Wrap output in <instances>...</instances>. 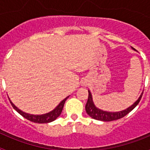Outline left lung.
Instances as JSON below:
<instances>
[{
    "label": "left lung",
    "mask_w": 150,
    "mask_h": 150,
    "mask_svg": "<svg viewBox=\"0 0 150 150\" xmlns=\"http://www.w3.org/2000/svg\"><path fill=\"white\" fill-rule=\"evenodd\" d=\"M144 93V91H143ZM143 93L140 96L138 100L135 102L133 105L129 107L128 109L125 110L120 111V112H107V111L101 110L97 108L95 106L92 100V97H91V94L89 91H88V98L87 103L86 104V111L87 114L89 116H91L92 119L97 120H100V121L104 122H110L113 121V120H120L121 118L124 117L125 116H126L128 113H129L134 108L137 104H139L140 99L142 98Z\"/></svg>",
    "instance_id": "left-lung-1"
}]
</instances>
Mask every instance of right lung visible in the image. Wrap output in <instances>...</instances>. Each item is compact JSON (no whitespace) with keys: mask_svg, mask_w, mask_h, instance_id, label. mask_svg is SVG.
Wrapping results in <instances>:
<instances>
[{"mask_svg":"<svg viewBox=\"0 0 150 150\" xmlns=\"http://www.w3.org/2000/svg\"><path fill=\"white\" fill-rule=\"evenodd\" d=\"M67 98H68V97H67L66 98L64 99V100L61 102L60 104L58 105V107H57L54 110L51 111V112L43 115H31V114H28V113H25V112H22V110L18 109V108H17V107H16L13 103H12L11 100H10V103H11L13 108H14V109H15L16 110L17 112L21 115V116H22L24 118L27 119V120H29V121L33 122H35V123H48L55 120L57 118L60 116V114L62 112V110H63L64 103H65Z\"/></svg>","mask_w":150,"mask_h":150,"instance_id":"obj_1","label":"right lung"}]
</instances>
